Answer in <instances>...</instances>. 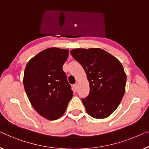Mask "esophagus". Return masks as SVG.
Here are the masks:
<instances>
[{
	"label": "esophagus",
	"mask_w": 149,
	"mask_h": 149,
	"mask_svg": "<svg viewBox=\"0 0 149 149\" xmlns=\"http://www.w3.org/2000/svg\"><path fill=\"white\" fill-rule=\"evenodd\" d=\"M73 88H74V92H76L77 90V84H75L74 86H73Z\"/></svg>",
	"instance_id": "34e87169"
}]
</instances>
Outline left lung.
Returning <instances> with one entry per match:
<instances>
[{
  "label": "left lung",
  "instance_id": "obj_1",
  "mask_svg": "<svg viewBox=\"0 0 149 149\" xmlns=\"http://www.w3.org/2000/svg\"><path fill=\"white\" fill-rule=\"evenodd\" d=\"M70 53L83 67L89 82V95L81 99L88 114L96 119L111 116L125 91L126 74L120 61L99 48L74 49Z\"/></svg>",
  "mask_w": 149,
  "mask_h": 149
}]
</instances>
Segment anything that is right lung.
<instances>
[{"instance_id":"1","label":"right lung","mask_w":149,"mask_h":149,"mask_svg":"<svg viewBox=\"0 0 149 149\" xmlns=\"http://www.w3.org/2000/svg\"><path fill=\"white\" fill-rule=\"evenodd\" d=\"M69 50L51 47L43 50L28 62L23 82L33 109L49 120H56L65 112L73 91L63 65Z\"/></svg>"}]
</instances>
